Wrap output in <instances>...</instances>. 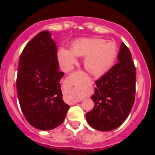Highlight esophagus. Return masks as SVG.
Returning a JSON list of instances; mask_svg holds the SVG:
<instances>
[{
  "label": "esophagus",
  "mask_w": 155,
  "mask_h": 155,
  "mask_svg": "<svg viewBox=\"0 0 155 155\" xmlns=\"http://www.w3.org/2000/svg\"><path fill=\"white\" fill-rule=\"evenodd\" d=\"M80 101H81V100H78V101H74V102H73V103H76V102H80Z\"/></svg>",
  "instance_id": "1"
}]
</instances>
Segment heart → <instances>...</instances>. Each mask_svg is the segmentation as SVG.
<instances>
[{
	"instance_id": "heart-1",
	"label": "heart",
	"mask_w": 155,
	"mask_h": 155,
	"mask_svg": "<svg viewBox=\"0 0 155 155\" xmlns=\"http://www.w3.org/2000/svg\"><path fill=\"white\" fill-rule=\"evenodd\" d=\"M118 53L117 46L113 41L99 38L80 39L71 45V49L60 48L57 60L65 71L73 69L77 57H84V67L91 75L100 77L105 74L113 65Z\"/></svg>"
}]
</instances>
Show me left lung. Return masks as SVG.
<instances>
[{
  "instance_id": "8db88e82",
  "label": "left lung",
  "mask_w": 155,
  "mask_h": 155,
  "mask_svg": "<svg viewBox=\"0 0 155 155\" xmlns=\"http://www.w3.org/2000/svg\"><path fill=\"white\" fill-rule=\"evenodd\" d=\"M117 64L95 81L94 108L86 113L87 124L100 131L120 127L128 117L135 99L136 68L130 51L121 42Z\"/></svg>"
}]
</instances>
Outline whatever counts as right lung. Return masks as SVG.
<instances>
[{"instance_id":"1","label":"right lung","mask_w":155,"mask_h":155,"mask_svg":"<svg viewBox=\"0 0 155 155\" xmlns=\"http://www.w3.org/2000/svg\"><path fill=\"white\" fill-rule=\"evenodd\" d=\"M57 44L50 31L37 34L28 42L19 58L17 94L28 124L50 130L62 124L70 106L63 100Z\"/></svg>"}]
</instances>
